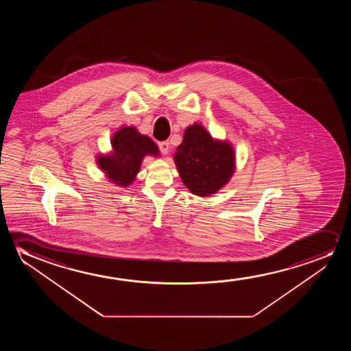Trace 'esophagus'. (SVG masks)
<instances>
[{
  "instance_id": "34e87169",
  "label": "esophagus",
  "mask_w": 351,
  "mask_h": 351,
  "mask_svg": "<svg viewBox=\"0 0 351 351\" xmlns=\"http://www.w3.org/2000/svg\"><path fill=\"white\" fill-rule=\"evenodd\" d=\"M159 151L162 152L163 154H167L169 152V147H170V144H169L168 141H160L158 143Z\"/></svg>"
}]
</instances>
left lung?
Masks as SVG:
<instances>
[{
  "mask_svg": "<svg viewBox=\"0 0 351 351\" xmlns=\"http://www.w3.org/2000/svg\"><path fill=\"white\" fill-rule=\"evenodd\" d=\"M173 160L184 186L199 197L218 192L235 170L232 146L228 141L213 139L199 123L186 128Z\"/></svg>",
  "mask_w": 351,
  "mask_h": 351,
  "instance_id": "obj_1",
  "label": "left lung"
}]
</instances>
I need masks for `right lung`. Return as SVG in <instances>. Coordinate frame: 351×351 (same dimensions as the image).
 I'll list each match as a JSON object with an SVG mask.
<instances>
[{
	"label": "right lung",
	"instance_id": "add662e5",
	"mask_svg": "<svg viewBox=\"0 0 351 351\" xmlns=\"http://www.w3.org/2000/svg\"><path fill=\"white\" fill-rule=\"evenodd\" d=\"M112 152L99 156L97 162L110 182L125 188L139 173L143 158L147 154L158 156V147L146 135L140 134L134 127H122L111 139Z\"/></svg>",
	"mask_w": 351,
	"mask_h": 351
}]
</instances>
